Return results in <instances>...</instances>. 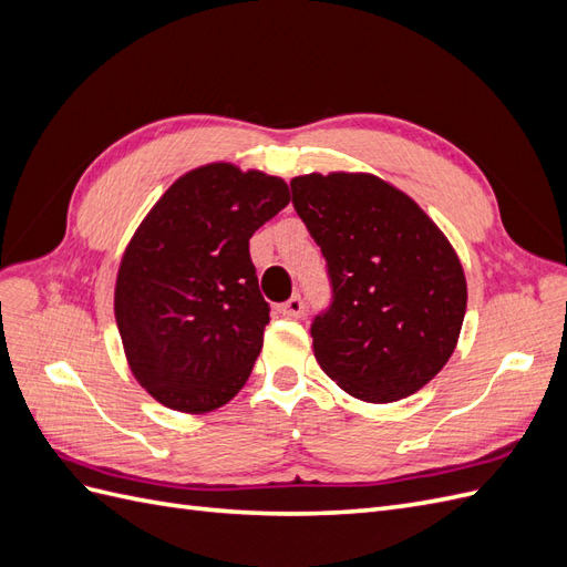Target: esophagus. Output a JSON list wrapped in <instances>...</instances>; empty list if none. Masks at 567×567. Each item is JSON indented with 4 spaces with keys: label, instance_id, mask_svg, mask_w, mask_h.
<instances>
[{
    "label": "esophagus",
    "instance_id": "1",
    "mask_svg": "<svg viewBox=\"0 0 567 567\" xmlns=\"http://www.w3.org/2000/svg\"><path fill=\"white\" fill-rule=\"evenodd\" d=\"M281 315L288 317V319H298L305 315V302L300 296H293L288 298L284 305H281Z\"/></svg>",
    "mask_w": 567,
    "mask_h": 567
}]
</instances>
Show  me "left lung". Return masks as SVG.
Segmentation results:
<instances>
[{
  "label": "left lung",
  "mask_w": 567,
  "mask_h": 567,
  "mask_svg": "<svg viewBox=\"0 0 567 567\" xmlns=\"http://www.w3.org/2000/svg\"><path fill=\"white\" fill-rule=\"evenodd\" d=\"M290 192L331 286L310 329L317 362L357 400L409 398L456 348L466 279L454 248L414 200L373 175H305Z\"/></svg>",
  "instance_id": "left-lung-1"
}]
</instances>
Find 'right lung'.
Segmentation results:
<instances>
[{
    "label": "right lung",
    "instance_id": "obj_1",
    "mask_svg": "<svg viewBox=\"0 0 567 567\" xmlns=\"http://www.w3.org/2000/svg\"><path fill=\"white\" fill-rule=\"evenodd\" d=\"M290 200L284 179L215 163L167 188L115 286L132 373L161 404L203 414L244 388L269 323L250 236Z\"/></svg>",
    "mask_w": 567,
    "mask_h": 567
}]
</instances>
